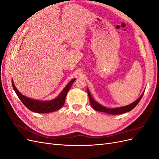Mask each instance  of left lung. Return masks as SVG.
I'll return each mask as SVG.
<instances>
[{
    "label": "left lung",
    "instance_id": "left-lung-1",
    "mask_svg": "<svg viewBox=\"0 0 159 159\" xmlns=\"http://www.w3.org/2000/svg\"><path fill=\"white\" fill-rule=\"evenodd\" d=\"M88 96H89V102L91 103V107H93V109L98 111H101V112H105L106 113H109L111 115H119V114H122V113H125L130 111H131L134 107H136V105L139 103V102H140L141 99L142 98L143 95L144 94V92L141 94V95L139 97L135 102H134L133 103L129 104L128 105H126V106H123V107H116V108H107L105 107L103 105H102L101 104H99V103H98L96 101L92 98L91 96L89 90L88 88Z\"/></svg>",
    "mask_w": 159,
    "mask_h": 159
}]
</instances>
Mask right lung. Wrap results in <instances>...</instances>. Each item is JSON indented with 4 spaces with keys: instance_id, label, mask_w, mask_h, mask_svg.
Here are the masks:
<instances>
[{
    "instance_id": "1",
    "label": "right lung",
    "mask_w": 159,
    "mask_h": 159,
    "mask_svg": "<svg viewBox=\"0 0 159 159\" xmlns=\"http://www.w3.org/2000/svg\"><path fill=\"white\" fill-rule=\"evenodd\" d=\"M75 78L71 80L70 82L66 85L64 89L61 91V93L55 99L50 101H40L34 99L30 98H27L26 96L22 95L19 91L14 85L13 80L12 79V84L13 89L15 91L18 98L20 99L22 103L30 111L33 112L38 113H51L55 111L60 109L63 106L66 98V95L68 93L69 89L71 87L72 84L74 82Z\"/></svg>"
}]
</instances>
